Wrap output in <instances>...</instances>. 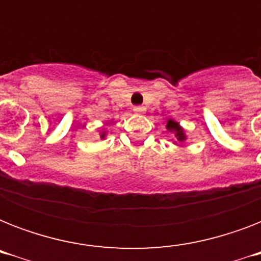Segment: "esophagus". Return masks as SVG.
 <instances>
[{
	"instance_id": "34e87169",
	"label": "esophagus",
	"mask_w": 261,
	"mask_h": 261,
	"mask_svg": "<svg viewBox=\"0 0 261 261\" xmlns=\"http://www.w3.org/2000/svg\"><path fill=\"white\" fill-rule=\"evenodd\" d=\"M134 112H135V114L141 115V114H143V112H145V108H143V107H141V106H137V107H134Z\"/></svg>"
}]
</instances>
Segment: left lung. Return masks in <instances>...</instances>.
Returning <instances> with one entry per match:
<instances>
[{
	"instance_id": "1",
	"label": "left lung",
	"mask_w": 261,
	"mask_h": 261,
	"mask_svg": "<svg viewBox=\"0 0 261 261\" xmlns=\"http://www.w3.org/2000/svg\"><path fill=\"white\" fill-rule=\"evenodd\" d=\"M167 130L171 131V133H173L174 137H176V139H177L178 142H182V141L186 139V134H184V131H182L181 127L178 126L177 122H174V120H172V119H169V120H168Z\"/></svg>"
}]
</instances>
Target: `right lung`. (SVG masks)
I'll list each match as a JSON object with an SVG mask.
<instances>
[{"label": "right lung", "mask_w": 261, "mask_h": 261, "mask_svg": "<svg viewBox=\"0 0 261 261\" xmlns=\"http://www.w3.org/2000/svg\"><path fill=\"white\" fill-rule=\"evenodd\" d=\"M104 137H106V131H102L101 135H100V138H104Z\"/></svg>", "instance_id": "right-lung-1"}]
</instances>
